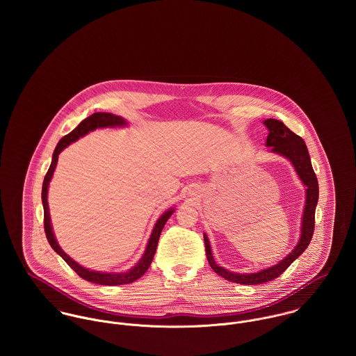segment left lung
Here are the masks:
<instances>
[{
    "label": "left lung",
    "mask_w": 356,
    "mask_h": 356,
    "mask_svg": "<svg viewBox=\"0 0 356 356\" xmlns=\"http://www.w3.org/2000/svg\"><path fill=\"white\" fill-rule=\"evenodd\" d=\"M264 126L268 130V136L266 140V147L270 148V152L277 153L280 156H284L288 159L298 172L300 181L305 186V205L302 218V234L299 238L298 245L288 256H285L280 263L267 267L264 270H260L257 273L251 274H243V273H233L229 271L215 263V259L212 256L209 240L207 234H204V244H205V254L208 259L209 266L212 270L223 277L227 281L243 284V285H259L263 282L273 281L274 278L280 277L300 254L305 252L314 234V223H315V207L318 204L319 196V188H318V179L312 170L311 159L307 151L305 143L302 137L296 136L293 131H291L281 120L277 119H267L263 122Z\"/></svg>",
    "instance_id": "1"
}]
</instances>
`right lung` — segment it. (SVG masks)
Masks as SVG:
<instances>
[{
  "label": "right lung",
  "instance_id": "obj_1",
  "mask_svg": "<svg viewBox=\"0 0 356 356\" xmlns=\"http://www.w3.org/2000/svg\"><path fill=\"white\" fill-rule=\"evenodd\" d=\"M122 126H127V122L118 115L113 113H108V112H96L93 115H90L89 118L83 119L78 127H75L70 134L64 136L58 144L56 145V149L51 156V163L45 178H44V184H42V204H44V226H45V234L47 238L51 244V248L54 250L56 254H60L64 261L83 280L90 281L93 284H99V285H124V284H131L136 280H138L140 277H143L147 270L149 268L151 263H152L153 256L157 248V243H159V237L160 233L165 225V222L168 220V218L172 215V212L175 211L174 208L167 209L154 223L152 234L149 237L147 250L143 254V257L138 260V263L136 266H133L129 271L126 273H102V271H95V270H89L85 268L83 266H81L79 263H76L74 259H71L68 254H65L60 245L57 244V240L54 237L53 229H51V215H49V205H48V188H49V182H51L54 168L57 165V160H58V154L60 152L67 148L71 143L79 140V137L86 136L89 131H93L96 129H104V127H122Z\"/></svg>",
  "mask_w": 356,
  "mask_h": 356
}]
</instances>
